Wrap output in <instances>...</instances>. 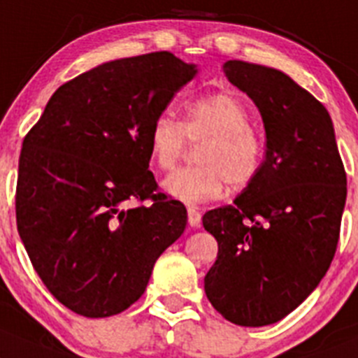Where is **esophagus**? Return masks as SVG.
<instances>
[{"label": "esophagus", "instance_id": "1", "mask_svg": "<svg viewBox=\"0 0 358 358\" xmlns=\"http://www.w3.org/2000/svg\"><path fill=\"white\" fill-rule=\"evenodd\" d=\"M201 213L196 211V209H188V224L192 225V227H199V225H201Z\"/></svg>", "mask_w": 358, "mask_h": 358}]
</instances>
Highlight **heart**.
<instances>
[{
	"label": "heart",
	"instance_id": "1",
	"mask_svg": "<svg viewBox=\"0 0 358 358\" xmlns=\"http://www.w3.org/2000/svg\"><path fill=\"white\" fill-rule=\"evenodd\" d=\"M250 126L247 106L224 92L186 104L182 122L170 115L156 117L147 136L150 165L156 169H173L186 138L208 140L196 156L201 166L170 173L163 179V189L176 201L199 206L220 199L227 182L236 189L250 185L262 163V142Z\"/></svg>",
	"mask_w": 358,
	"mask_h": 358
}]
</instances>
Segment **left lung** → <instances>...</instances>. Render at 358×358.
Returning <instances> with one entry per match:
<instances>
[{
    "label": "left lung",
    "mask_w": 358,
    "mask_h": 358,
    "mask_svg": "<svg viewBox=\"0 0 358 358\" xmlns=\"http://www.w3.org/2000/svg\"><path fill=\"white\" fill-rule=\"evenodd\" d=\"M227 80L261 113L266 156L234 204L202 224L218 241L204 278L211 306L241 327L293 313L330 268L346 202V173L329 111L287 74L229 60Z\"/></svg>",
    "instance_id": "8db88e82"
}]
</instances>
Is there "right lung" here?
<instances>
[{
	"label": "right lung",
	"instance_id": "add662e5",
	"mask_svg": "<svg viewBox=\"0 0 358 358\" xmlns=\"http://www.w3.org/2000/svg\"><path fill=\"white\" fill-rule=\"evenodd\" d=\"M196 72L169 51L106 62L62 85L26 134L17 231L49 293L72 313L108 317L133 306L185 232V206L154 193L147 136ZM147 198L149 206L125 208Z\"/></svg>",
	"mask_w": 358,
	"mask_h": 358
}]
</instances>
